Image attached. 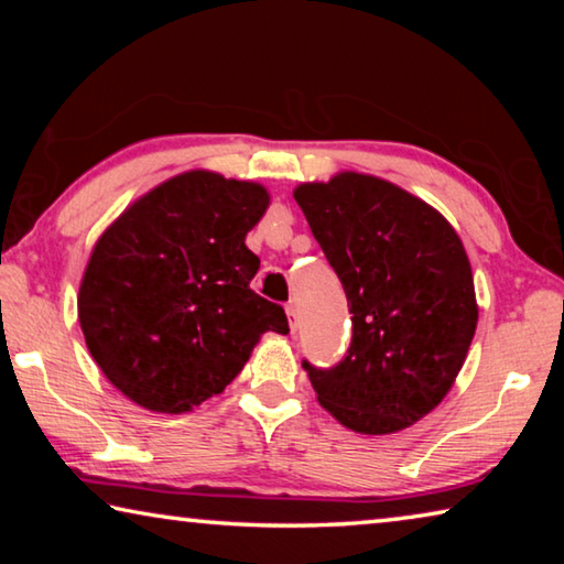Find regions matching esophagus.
<instances>
[{
    "mask_svg": "<svg viewBox=\"0 0 564 564\" xmlns=\"http://www.w3.org/2000/svg\"><path fill=\"white\" fill-rule=\"evenodd\" d=\"M285 313H289L291 330H299V326H301V318H299V308H295V303H289V305H285Z\"/></svg>",
    "mask_w": 564,
    "mask_h": 564,
    "instance_id": "34e87169",
    "label": "esophagus"
}]
</instances>
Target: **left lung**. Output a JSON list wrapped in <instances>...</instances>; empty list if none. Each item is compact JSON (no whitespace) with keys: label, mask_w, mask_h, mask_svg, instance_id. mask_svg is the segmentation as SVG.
Wrapping results in <instances>:
<instances>
[{"label":"left lung","mask_w":564,"mask_h":564,"mask_svg":"<svg viewBox=\"0 0 564 564\" xmlns=\"http://www.w3.org/2000/svg\"><path fill=\"white\" fill-rule=\"evenodd\" d=\"M352 313L338 366L303 360L318 403L362 435L417 423L453 388L477 326L460 236L390 181L343 171L293 191Z\"/></svg>","instance_id":"obj_1"}]
</instances>
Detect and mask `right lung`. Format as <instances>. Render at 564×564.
<instances>
[{
    "instance_id": "obj_1",
    "label": "right lung",
    "mask_w": 564,
    "mask_h": 564,
    "mask_svg": "<svg viewBox=\"0 0 564 564\" xmlns=\"http://www.w3.org/2000/svg\"><path fill=\"white\" fill-rule=\"evenodd\" d=\"M269 191L186 171L137 198L99 236L79 285V323L101 373L154 413H188L224 393L281 305L251 291L259 256L246 234Z\"/></svg>"
}]
</instances>
